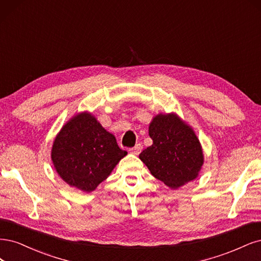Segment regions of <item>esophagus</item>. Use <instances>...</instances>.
<instances>
[{
    "label": "esophagus",
    "mask_w": 261,
    "mask_h": 261,
    "mask_svg": "<svg viewBox=\"0 0 261 261\" xmlns=\"http://www.w3.org/2000/svg\"><path fill=\"white\" fill-rule=\"evenodd\" d=\"M141 150H142V145L141 144H137L134 147H131L129 149V152L131 154H134V155H139L141 153Z\"/></svg>",
    "instance_id": "obj_1"
}]
</instances>
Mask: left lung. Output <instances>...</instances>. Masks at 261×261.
I'll return each mask as SVG.
<instances>
[{
	"label": "left lung",
	"instance_id": "obj_1",
	"mask_svg": "<svg viewBox=\"0 0 261 261\" xmlns=\"http://www.w3.org/2000/svg\"><path fill=\"white\" fill-rule=\"evenodd\" d=\"M153 144L140 154L156 179L176 189L194 180L204 163L200 143L176 115H158L149 124Z\"/></svg>",
	"mask_w": 261,
	"mask_h": 261
}]
</instances>
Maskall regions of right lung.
<instances>
[{
	"instance_id": "obj_1",
	"label": "right lung",
	"mask_w": 261,
	"mask_h": 261,
	"mask_svg": "<svg viewBox=\"0 0 261 261\" xmlns=\"http://www.w3.org/2000/svg\"><path fill=\"white\" fill-rule=\"evenodd\" d=\"M127 155L93 116L82 113L62 128L52 148L57 173L71 187L91 192Z\"/></svg>"
}]
</instances>
